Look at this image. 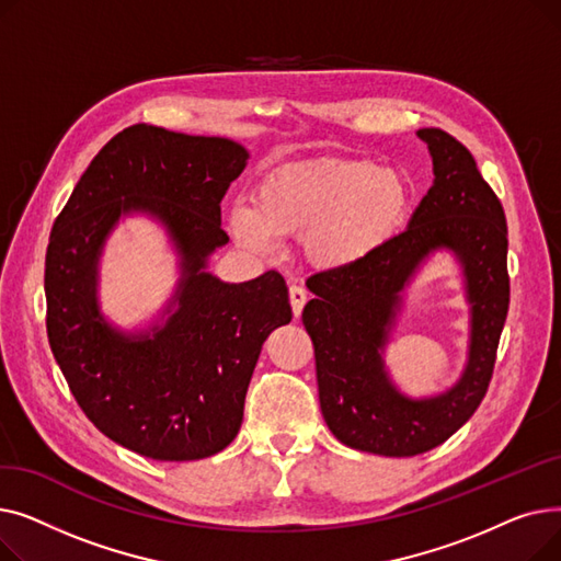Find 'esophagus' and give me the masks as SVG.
<instances>
[{
  "label": "esophagus",
  "instance_id": "1",
  "mask_svg": "<svg viewBox=\"0 0 561 561\" xmlns=\"http://www.w3.org/2000/svg\"><path fill=\"white\" fill-rule=\"evenodd\" d=\"M288 300H290V309H293V316H300L302 313V307L307 305V290L298 284L288 286Z\"/></svg>",
  "mask_w": 561,
  "mask_h": 561
}]
</instances>
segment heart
<instances>
[{"label": "heart", "mask_w": 561, "mask_h": 561, "mask_svg": "<svg viewBox=\"0 0 561 561\" xmlns=\"http://www.w3.org/2000/svg\"><path fill=\"white\" fill-rule=\"evenodd\" d=\"M400 174L370 161H316L271 172L252 202H233L231 233L265 252L277 236H302V252L322 271L355 265L389 243L409 211Z\"/></svg>", "instance_id": "obj_1"}]
</instances>
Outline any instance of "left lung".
Segmentation results:
<instances>
[{
    "label": "left lung",
    "mask_w": 561,
    "mask_h": 561,
    "mask_svg": "<svg viewBox=\"0 0 561 561\" xmlns=\"http://www.w3.org/2000/svg\"><path fill=\"white\" fill-rule=\"evenodd\" d=\"M434 184L407 229L364 261L307 279L313 300L302 311L316 355L320 411L341 444L385 457L423 455L448 440L486 396L510 309L507 222L503 204L466 147L425 127ZM453 249L467 277L471 350L462 379L446 394L409 401L393 389L378 352L399 293L422 259Z\"/></svg>",
    "instance_id": "8db88e82"
}]
</instances>
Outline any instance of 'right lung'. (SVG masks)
<instances>
[{
  "label": "right lung",
  "mask_w": 561,
  "mask_h": 561,
  "mask_svg": "<svg viewBox=\"0 0 561 561\" xmlns=\"http://www.w3.org/2000/svg\"><path fill=\"white\" fill-rule=\"evenodd\" d=\"M248 157L229 138L131 125L102 147L54 220L45 256L54 359L88 421L142 457L191 461L227 448L263 341L290 322L279 273L243 284L204 273L229 241L220 202ZM129 210L159 217L183 254L178 311L152 335L113 331L94 298L101 245Z\"/></svg>",
  "instance_id": "add662e5"
}]
</instances>
